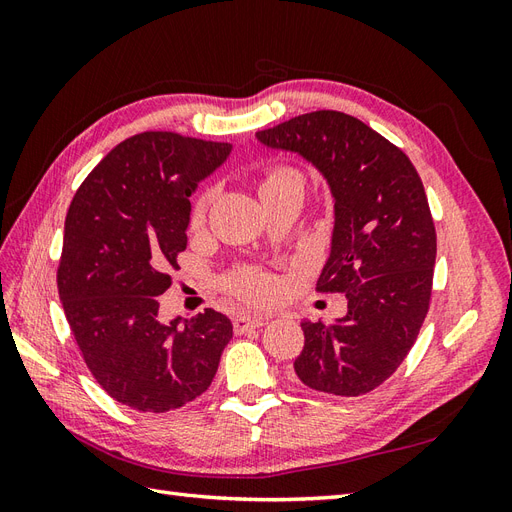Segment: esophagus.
Segmentation results:
<instances>
[{
	"label": "esophagus",
	"mask_w": 512,
	"mask_h": 512,
	"mask_svg": "<svg viewBox=\"0 0 512 512\" xmlns=\"http://www.w3.org/2000/svg\"><path fill=\"white\" fill-rule=\"evenodd\" d=\"M269 322V316L262 314H241L235 318V333H245L247 329H258Z\"/></svg>",
	"instance_id": "1"
}]
</instances>
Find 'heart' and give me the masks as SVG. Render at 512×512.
Instances as JSON below:
<instances>
[{
  "label": "heart",
  "mask_w": 512,
  "mask_h": 512,
  "mask_svg": "<svg viewBox=\"0 0 512 512\" xmlns=\"http://www.w3.org/2000/svg\"><path fill=\"white\" fill-rule=\"evenodd\" d=\"M288 179H301L294 170L290 168H280L275 170V173L265 181V183H275V181H288ZM207 205H209V196L205 194L203 198L198 200V203L194 205V213H192V220L194 224H200L205 218V211H207ZM232 288H235L237 292L245 294V297H252V299H265L269 297V294L273 292L275 284L271 277L267 273L262 271H256V269H245L241 273H237L235 277H232Z\"/></svg>",
  "instance_id": "b5f03b06"
}]
</instances>
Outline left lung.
<instances>
[{"label":"left lung","instance_id":"left-lung-1","mask_svg":"<svg viewBox=\"0 0 512 512\" xmlns=\"http://www.w3.org/2000/svg\"><path fill=\"white\" fill-rule=\"evenodd\" d=\"M256 138L312 164L333 196L331 252L316 288L344 292L348 312L331 324L301 322L294 374L318 393L374 391L406 359L429 309L436 228L423 181L404 151L346 113L299 115Z\"/></svg>","mask_w":512,"mask_h":512}]
</instances>
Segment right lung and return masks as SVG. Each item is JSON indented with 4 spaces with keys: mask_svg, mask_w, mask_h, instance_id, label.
Wrapping results in <instances>:
<instances>
[{
    "mask_svg": "<svg viewBox=\"0 0 512 512\" xmlns=\"http://www.w3.org/2000/svg\"><path fill=\"white\" fill-rule=\"evenodd\" d=\"M230 153L228 143L136 134L91 170L68 209L61 305L98 384L138 412L203 395L232 337V322L215 309L162 322L158 299L188 245L190 196Z\"/></svg>",
    "mask_w": 512,
    "mask_h": 512,
    "instance_id": "obj_1",
    "label": "right lung"
}]
</instances>
